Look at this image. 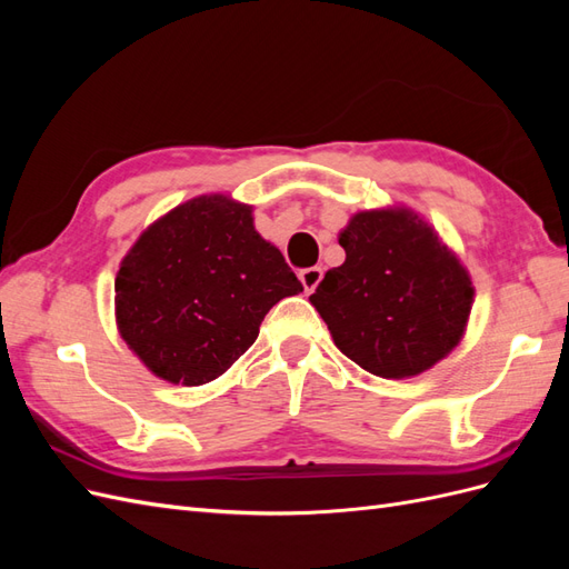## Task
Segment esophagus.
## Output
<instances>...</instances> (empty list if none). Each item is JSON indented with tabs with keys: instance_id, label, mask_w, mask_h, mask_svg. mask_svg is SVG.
<instances>
[{
	"instance_id": "34e87169",
	"label": "esophagus",
	"mask_w": 569,
	"mask_h": 569,
	"mask_svg": "<svg viewBox=\"0 0 569 569\" xmlns=\"http://www.w3.org/2000/svg\"><path fill=\"white\" fill-rule=\"evenodd\" d=\"M299 280H301V284H303V289L308 291V295H311V291H316V287L320 284V280H322V268H306V270H301L299 272Z\"/></svg>"
}]
</instances>
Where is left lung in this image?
Returning a JSON list of instances; mask_svg holds the SVG:
<instances>
[{"mask_svg": "<svg viewBox=\"0 0 569 569\" xmlns=\"http://www.w3.org/2000/svg\"><path fill=\"white\" fill-rule=\"evenodd\" d=\"M339 244L347 261L325 272L311 303L343 356L385 380H403L458 347L472 278L425 218L406 206L358 211Z\"/></svg>", "mask_w": 569, "mask_h": 569, "instance_id": "left-lung-1", "label": "left lung"}]
</instances>
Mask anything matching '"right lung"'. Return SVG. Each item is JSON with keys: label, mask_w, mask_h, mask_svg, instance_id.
<instances>
[{"label": "right lung", "mask_w": 569, "mask_h": 569, "mask_svg": "<svg viewBox=\"0 0 569 569\" xmlns=\"http://www.w3.org/2000/svg\"><path fill=\"white\" fill-rule=\"evenodd\" d=\"M303 291L280 249L253 228V206L201 194L137 237L116 272V325L161 380H216L258 337L266 313Z\"/></svg>", "instance_id": "add662e5"}]
</instances>
